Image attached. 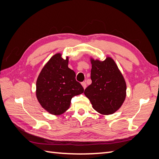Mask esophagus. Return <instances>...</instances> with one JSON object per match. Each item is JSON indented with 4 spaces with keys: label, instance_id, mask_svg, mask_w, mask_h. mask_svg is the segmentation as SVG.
<instances>
[{
    "label": "esophagus",
    "instance_id": "obj_1",
    "mask_svg": "<svg viewBox=\"0 0 159 159\" xmlns=\"http://www.w3.org/2000/svg\"><path fill=\"white\" fill-rule=\"evenodd\" d=\"M81 85H82V86H83V89H85L86 88V87H87L86 83H85V82H83V83H81Z\"/></svg>",
    "mask_w": 159,
    "mask_h": 159
}]
</instances>
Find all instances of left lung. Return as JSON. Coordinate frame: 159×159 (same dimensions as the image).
<instances>
[{
  "instance_id": "left-lung-1",
  "label": "left lung",
  "mask_w": 159,
  "mask_h": 159,
  "mask_svg": "<svg viewBox=\"0 0 159 159\" xmlns=\"http://www.w3.org/2000/svg\"><path fill=\"white\" fill-rule=\"evenodd\" d=\"M92 83L84 93L92 107L102 115H111L120 109L126 96V83L115 61L107 57L104 61L90 57Z\"/></svg>"
}]
</instances>
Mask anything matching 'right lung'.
Masks as SVG:
<instances>
[{"mask_svg":"<svg viewBox=\"0 0 159 159\" xmlns=\"http://www.w3.org/2000/svg\"><path fill=\"white\" fill-rule=\"evenodd\" d=\"M53 55L40 72L36 82V97L47 112L61 115L69 109L72 97L84 92L76 80V74L68 67L69 57Z\"/></svg>","mask_w":159,"mask_h":159,"instance_id":"right-lung-1","label":"right lung"}]
</instances>
